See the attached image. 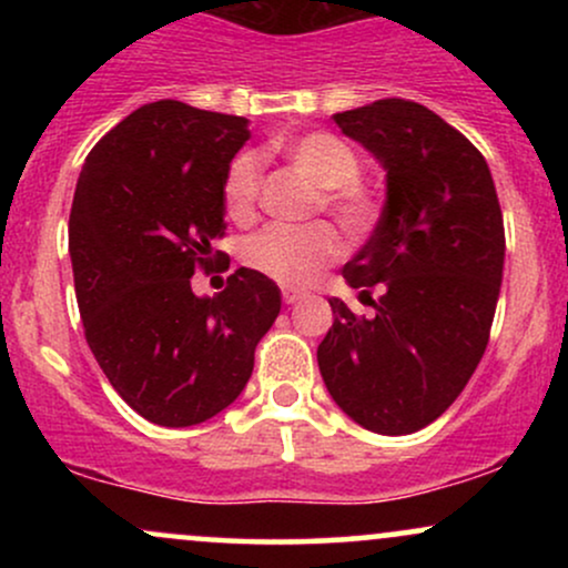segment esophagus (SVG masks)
Wrapping results in <instances>:
<instances>
[{"mask_svg":"<svg viewBox=\"0 0 568 568\" xmlns=\"http://www.w3.org/2000/svg\"><path fill=\"white\" fill-rule=\"evenodd\" d=\"M302 298H304V291L291 288V285H285V288H283V302L285 304H296V302H302Z\"/></svg>","mask_w":568,"mask_h":568,"instance_id":"obj_1","label":"esophagus"}]
</instances>
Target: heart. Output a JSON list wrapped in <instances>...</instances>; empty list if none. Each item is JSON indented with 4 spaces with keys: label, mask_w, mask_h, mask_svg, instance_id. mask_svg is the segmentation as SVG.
Segmentation results:
<instances>
[{
    "label": "heart",
    "mask_w": 568,
    "mask_h": 568,
    "mask_svg": "<svg viewBox=\"0 0 568 568\" xmlns=\"http://www.w3.org/2000/svg\"><path fill=\"white\" fill-rule=\"evenodd\" d=\"M283 158L304 179L321 186L315 211H325L349 240H363L382 219V192L361 175L363 160L357 149L328 130H312L280 143ZM262 200V165L256 154L245 152L232 160L224 179V207L232 221H253ZM342 256V243L328 224L270 226L253 234L243 247V262L283 285H306L323 266Z\"/></svg>",
    "instance_id": "1"
}]
</instances>
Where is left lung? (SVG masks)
<instances>
[{"mask_svg": "<svg viewBox=\"0 0 568 568\" xmlns=\"http://www.w3.org/2000/svg\"><path fill=\"white\" fill-rule=\"evenodd\" d=\"M334 120L384 165L387 205L342 270L376 312L331 298L317 366L357 425L408 435L452 406L486 352L505 264L497 189L484 154L422 103L384 98Z\"/></svg>", "mask_w": 568, "mask_h": 568, "instance_id": "obj_1", "label": "left lung"}]
</instances>
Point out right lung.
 Here are the masks:
<instances>
[{
	"label": "right lung",
	"instance_id": "obj_1",
	"mask_svg": "<svg viewBox=\"0 0 568 568\" xmlns=\"http://www.w3.org/2000/svg\"><path fill=\"white\" fill-rule=\"evenodd\" d=\"M247 135L245 116L154 101L95 143L77 181L69 253L84 338L122 400L160 427L230 406L280 315L277 285L245 266L219 296L192 293L194 272L226 256L211 243Z\"/></svg>",
	"mask_w": 568,
	"mask_h": 568
}]
</instances>
